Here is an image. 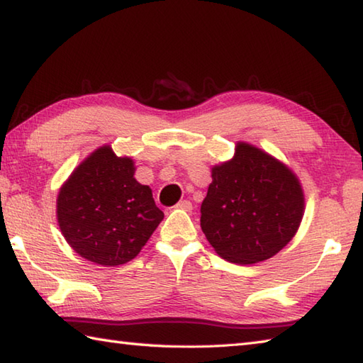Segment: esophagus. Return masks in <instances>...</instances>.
<instances>
[{
	"label": "esophagus",
	"mask_w": 363,
	"mask_h": 363,
	"mask_svg": "<svg viewBox=\"0 0 363 363\" xmlns=\"http://www.w3.org/2000/svg\"><path fill=\"white\" fill-rule=\"evenodd\" d=\"M176 209H181V211H186V212H190L191 209H194V206H191L190 201H187V199H184V201H179L176 204Z\"/></svg>",
	"instance_id": "obj_1"
}]
</instances>
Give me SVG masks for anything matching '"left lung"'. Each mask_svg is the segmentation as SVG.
Listing matches in <instances>:
<instances>
[{
    "mask_svg": "<svg viewBox=\"0 0 363 363\" xmlns=\"http://www.w3.org/2000/svg\"><path fill=\"white\" fill-rule=\"evenodd\" d=\"M201 204V229L220 257L252 265L291 240L304 217L299 177L284 162L248 142L213 165Z\"/></svg>",
    "mask_w": 363,
    "mask_h": 363,
    "instance_id": "left-lung-1",
    "label": "left lung"
}]
</instances>
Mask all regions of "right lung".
I'll return each instance as SVG.
<instances>
[{
  "label": "right lung",
  "mask_w": 363,
  "mask_h": 363,
  "mask_svg": "<svg viewBox=\"0 0 363 363\" xmlns=\"http://www.w3.org/2000/svg\"><path fill=\"white\" fill-rule=\"evenodd\" d=\"M133 157L103 145L60 186L56 218L70 248L103 267L133 260L164 220L152 190L138 182Z\"/></svg>",
  "instance_id": "add662e5"
}]
</instances>
